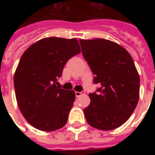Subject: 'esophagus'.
Instances as JSON below:
<instances>
[{"mask_svg": "<svg viewBox=\"0 0 155 155\" xmlns=\"http://www.w3.org/2000/svg\"><path fill=\"white\" fill-rule=\"evenodd\" d=\"M84 94V92H83V91H82V92H78V91H76V92H75V96H76V97H79V96H81V94Z\"/></svg>", "mask_w": 155, "mask_h": 155, "instance_id": "1", "label": "esophagus"}]
</instances>
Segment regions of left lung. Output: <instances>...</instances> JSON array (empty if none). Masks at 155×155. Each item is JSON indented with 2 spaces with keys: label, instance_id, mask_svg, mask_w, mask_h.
<instances>
[{
  "label": "left lung",
  "instance_id": "8db88e82",
  "mask_svg": "<svg viewBox=\"0 0 155 155\" xmlns=\"http://www.w3.org/2000/svg\"><path fill=\"white\" fill-rule=\"evenodd\" d=\"M82 54L101 84L89 94L91 104L84 110L91 126L114 130L129 120L140 98V75L130 53L105 39L80 40Z\"/></svg>",
  "mask_w": 155,
  "mask_h": 155
}]
</instances>
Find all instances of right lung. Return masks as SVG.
Listing matches in <instances>:
<instances>
[{"mask_svg": "<svg viewBox=\"0 0 155 155\" xmlns=\"http://www.w3.org/2000/svg\"><path fill=\"white\" fill-rule=\"evenodd\" d=\"M79 53L77 39L46 37L22 54L14 74L15 98L22 115L35 129L54 131L65 125L75 94L60 89L56 81L66 62Z\"/></svg>", "mask_w": 155, "mask_h": 155, "instance_id": "right-lung-1", "label": "right lung"}]
</instances>
